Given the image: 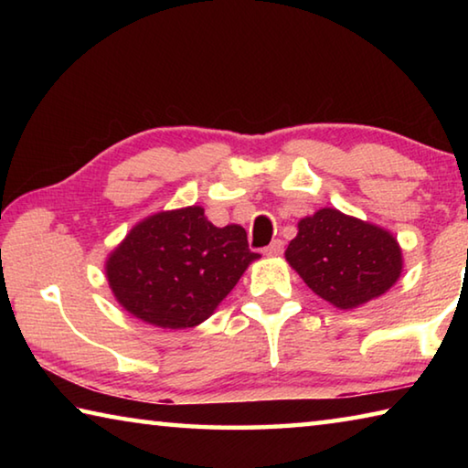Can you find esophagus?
<instances>
[{
    "label": "esophagus",
    "mask_w": 468,
    "mask_h": 468,
    "mask_svg": "<svg viewBox=\"0 0 468 468\" xmlns=\"http://www.w3.org/2000/svg\"><path fill=\"white\" fill-rule=\"evenodd\" d=\"M282 250H284V243H282L281 239H274V241L264 250V253H266V256H281Z\"/></svg>",
    "instance_id": "34e87169"
}]
</instances>
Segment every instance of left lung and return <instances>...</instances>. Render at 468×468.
I'll list each match as a JSON object with an SVG mask.
<instances>
[{"mask_svg":"<svg viewBox=\"0 0 468 468\" xmlns=\"http://www.w3.org/2000/svg\"><path fill=\"white\" fill-rule=\"evenodd\" d=\"M297 229L284 258L315 295L338 310H355L400 279L402 250L382 227L320 208Z\"/></svg>","mask_w":468,"mask_h":468,"instance_id":"1","label":"left lung"}]
</instances>
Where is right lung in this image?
I'll use <instances>...</instances> for the list:
<instances>
[{"instance_id":"add662e5","label":"right lung","mask_w":468,"mask_h":468,"mask_svg":"<svg viewBox=\"0 0 468 468\" xmlns=\"http://www.w3.org/2000/svg\"><path fill=\"white\" fill-rule=\"evenodd\" d=\"M258 258L243 227H215L202 206H187L140 220L111 251L105 274L133 318L184 330L208 320Z\"/></svg>"}]
</instances>
